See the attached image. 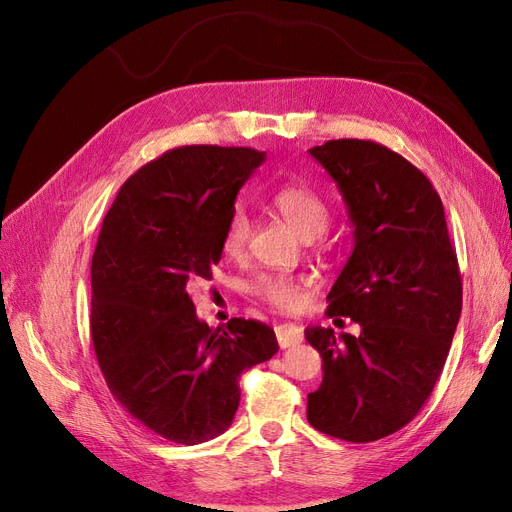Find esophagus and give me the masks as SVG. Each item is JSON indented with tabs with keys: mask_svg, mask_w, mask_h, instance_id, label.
<instances>
[{
	"mask_svg": "<svg viewBox=\"0 0 512 512\" xmlns=\"http://www.w3.org/2000/svg\"><path fill=\"white\" fill-rule=\"evenodd\" d=\"M276 338L280 348H290L303 342V328L297 324H280L276 326Z\"/></svg>",
	"mask_w": 512,
	"mask_h": 512,
	"instance_id": "1",
	"label": "esophagus"
}]
</instances>
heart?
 Wrapping results in <instances>:
<instances>
[{
	"label": "heart",
	"instance_id": "1",
	"mask_svg": "<svg viewBox=\"0 0 512 512\" xmlns=\"http://www.w3.org/2000/svg\"><path fill=\"white\" fill-rule=\"evenodd\" d=\"M272 209L297 232L303 240H313L324 234L330 224V207L326 199L305 184H286L272 195ZM251 236V222L245 211L236 209L226 226L222 247L230 257H238L247 249ZM253 294L263 303L280 311H297L305 303L303 284L282 274H263L253 286Z\"/></svg>",
	"mask_w": 512,
	"mask_h": 512
}]
</instances>
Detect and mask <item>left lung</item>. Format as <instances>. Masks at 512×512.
Listing matches in <instances>:
<instances>
[{
	"label": "left lung",
	"mask_w": 512,
	"mask_h": 512,
	"mask_svg": "<svg viewBox=\"0 0 512 512\" xmlns=\"http://www.w3.org/2000/svg\"><path fill=\"white\" fill-rule=\"evenodd\" d=\"M309 153L336 182L355 242L326 313L361 334L305 330L324 359L307 419L338 440L373 442L405 427L440 378L463 307L459 263L440 195L411 161L359 139Z\"/></svg>",
	"instance_id": "left-lung-1"
}]
</instances>
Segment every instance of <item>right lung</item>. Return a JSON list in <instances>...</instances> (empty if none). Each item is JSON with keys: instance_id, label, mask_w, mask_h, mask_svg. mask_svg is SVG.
I'll return each mask as SVG.
<instances>
[{"instance_id": "1", "label": "right lung", "mask_w": 512, "mask_h": 512, "mask_svg": "<svg viewBox=\"0 0 512 512\" xmlns=\"http://www.w3.org/2000/svg\"><path fill=\"white\" fill-rule=\"evenodd\" d=\"M265 153L188 145L134 172L107 211L91 263V338L107 388L157 436L193 446L224 434L240 373L270 361V326L209 328L188 284L211 278L234 201Z\"/></svg>"}]
</instances>
